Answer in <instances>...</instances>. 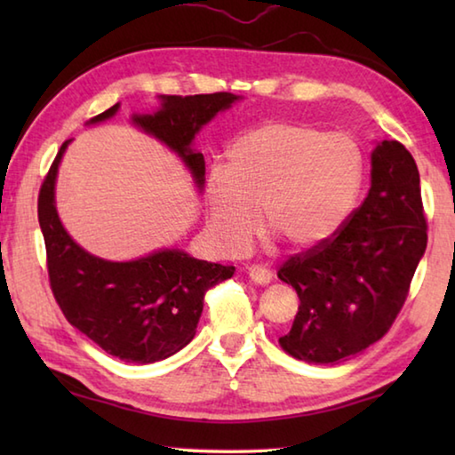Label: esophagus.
<instances>
[{
  "label": "esophagus",
  "mask_w": 455,
  "mask_h": 455,
  "mask_svg": "<svg viewBox=\"0 0 455 455\" xmlns=\"http://www.w3.org/2000/svg\"><path fill=\"white\" fill-rule=\"evenodd\" d=\"M249 276L259 284H268L273 281V271H268V268H265V267L252 265V267H249Z\"/></svg>",
  "instance_id": "obj_1"
}]
</instances>
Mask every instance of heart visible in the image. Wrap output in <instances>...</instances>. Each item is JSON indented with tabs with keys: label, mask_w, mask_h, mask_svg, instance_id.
<instances>
[{
	"label": "heart",
	"mask_w": 455,
	"mask_h": 455,
	"mask_svg": "<svg viewBox=\"0 0 455 455\" xmlns=\"http://www.w3.org/2000/svg\"><path fill=\"white\" fill-rule=\"evenodd\" d=\"M224 172L209 179L212 236L227 255L249 249L260 228L292 249L329 241L349 217L363 158L347 134L299 122H267L230 146Z\"/></svg>",
	"instance_id": "heart-1"
}]
</instances>
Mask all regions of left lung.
I'll list each match as a JSON object with an SVG mask.
<instances>
[{"label": "left lung", "mask_w": 455, "mask_h": 455, "mask_svg": "<svg viewBox=\"0 0 455 455\" xmlns=\"http://www.w3.org/2000/svg\"><path fill=\"white\" fill-rule=\"evenodd\" d=\"M427 246L419 172L410 150L383 140L371 154V188L329 241L289 257L279 279L299 295L283 351L307 363H337L394 325Z\"/></svg>", "instance_id": "obj_1"}]
</instances>
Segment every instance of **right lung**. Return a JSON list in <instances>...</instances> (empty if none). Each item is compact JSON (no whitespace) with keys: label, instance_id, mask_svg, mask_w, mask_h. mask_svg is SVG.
<instances>
[{"label":"right lung","instance_id":"obj_1","mask_svg":"<svg viewBox=\"0 0 455 455\" xmlns=\"http://www.w3.org/2000/svg\"><path fill=\"white\" fill-rule=\"evenodd\" d=\"M235 100L238 96L230 92L163 96L156 114H136L132 122L179 154L203 188L204 156L190 148L192 138ZM118 106L90 122L114 116ZM68 142L58 150L37 196L53 299L68 323L110 355L142 365L171 357L195 337L206 291L230 279L235 267L198 260L179 249L128 263H112L84 251L61 227L53 203L58 164Z\"/></svg>","mask_w":455,"mask_h":455}]
</instances>
